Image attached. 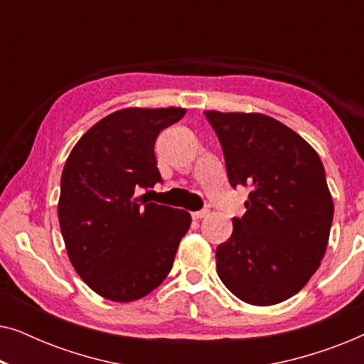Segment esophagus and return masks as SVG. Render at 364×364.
Listing matches in <instances>:
<instances>
[{
  "label": "esophagus",
  "instance_id": "esophagus-1",
  "mask_svg": "<svg viewBox=\"0 0 364 364\" xmlns=\"http://www.w3.org/2000/svg\"><path fill=\"white\" fill-rule=\"evenodd\" d=\"M207 215H208V210H207V208H203V210L192 212V218H193V220H200V218L207 217Z\"/></svg>",
  "mask_w": 364,
  "mask_h": 364
}]
</instances>
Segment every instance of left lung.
Returning a JSON list of instances; mask_svg holds the SVG:
<instances>
[{
  "label": "left lung",
  "instance_id": "1",
  "mask_svg": "<svg viewBox=\"0 0 364 364\" xmlns=\"http://www.w3.org/2000/svg\"><path fill=\"white\" fill-rule=\"evenodd\" d=\"M232 187H250L242 218L217 247V273L242 301L277 305L306 285L325 257L333 198L315 149L260 112L205 111Z\"/></svg>",
  "mask_w": 364,
  "mask_h": 364
}]
</instances>
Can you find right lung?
<instances>
[{
  "instance_id": "1",
  "label": "right lung",
  "mask_w": 364,
  "mask_h": 364,
  "mask_svg": "<svg viewBox=\"0 0 364 364\" xmlns=\"http://www.w3.org/2000/svg\"><path fill=\"white\" fill-rule=\"evenodd\" d=\"M183 107H126L94 124L64 164L59 227L74 270L97 295L129 303L166 280L191 213L146 200L161 182L154 144Z\"/></svg>"
}]
</instances>
